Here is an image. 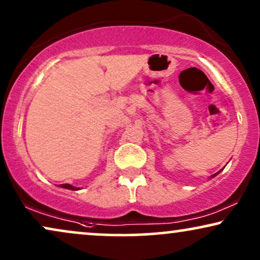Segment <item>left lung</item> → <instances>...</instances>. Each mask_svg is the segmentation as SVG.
<instances>
[{
	"mask_svg": "<svg viewBox=\"0 0 260 260\" xmlns=\"http://www.w3.org/2000/svg\"><path fill=\"white\" fill-rule=\"evenodd\" d=\"M215 175H216V174H215ZM215 175H213V176H212V177H214V176H215Z\"/></svg>",
	"mask_w": 260,
	"mask_h": 260,
	"instance_id": "1",
	"label": "left lung"
}]
</instances>
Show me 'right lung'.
<instances>
[{
  "label": "right lung",
  "instance_id": "obj_1",
  "mask_svg": "<svg viewBox=\"0 0 260 260\" xmlns=\"http://www.w3.org/2000/svg\"><path fill=\"white\" fill-rule=\"evenodd\" d=\"M61 188H65V189H70V190H77V188H75V186H72L70 184H60Z\"/></svg>",
  "mask_w": 260,
  "mask_h": 260
}]
</instances>
